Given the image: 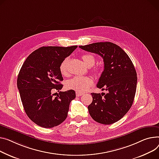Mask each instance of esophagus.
Returning a JSON list of instances; mask_svg holds the SVG:
<instances>
[{
  "instance_id": "34e87169",
  "label": "esophagus",
  "mask_w": 159,
  "mask_h": 159,
  "mask_svg": "<svg viewBox=\"0 0 159 159\" xmlns=\"http://www.w3.org/2000/svg\"><path fill=\"white\" fill-rule=\"evenodd\" d=\"M84 94V93H80V92H76V95H77V97H81L82 95H83Z\"/></svg>"
}]
</instances>
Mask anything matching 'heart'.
I'll return each instance as SVG.
<instances>
[{
    "label": "heart",
    "instance_id": "b5f03b06",
    "mask_svg": "<svg viewBox=\"0 0 159 159\" xmlns=\"http://www.w3.org/2000/svg\"><path fill=\"white\" fill-rule=\"evenodd\" d=\"M82 59L88 67H92L95 63V57L91 54H84L82 56ZM69 62V58L65 59L61 63L59 70L62 75H66L68 72V65ZM100 69L96 68L94 69V71L99 72ZM93 84V80L89 77H75L66 82V88L68 89H72L77 92H84L88 90Z\"/></svg>",
    "mask_w": 159,
    "mask_h": 159
}]
</instances>
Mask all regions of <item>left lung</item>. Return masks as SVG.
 <instances>
[{
  "label": "left lung",
  "mask_w": 159,
  "mask_h": 159,
  "mask_svg": "<svg viewBox=\"0 0 159 159\" xmlns=\"http://www.w3.org/2000/svg\"><path fill=\"white\" fill-rule=\"evenodd\" d=\"M79 47L98 54L104 62L97 87L107 93H91L93 102L88 107L90 116L104 125L119 121L130 109L136 91L137 73L131 59L121 47L111 42Z\"/></svg>",
  "instance_id": "obj_1"
}]
</instances>
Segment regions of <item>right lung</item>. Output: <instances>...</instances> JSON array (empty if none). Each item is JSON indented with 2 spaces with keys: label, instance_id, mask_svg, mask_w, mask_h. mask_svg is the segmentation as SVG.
Instances as JSON below:
<instances>
[{
  "label": "right lung",
  "instance_id": "obj_1",
  "mask_svg": "<svg viewBox=\"0 0 159 159\" xmlns=\"http://www.w3.org/2000/svg\"><path fill=\"white\" fill-rule=\"evenodd\" d=\"M77 48L42 47L31 53L20 70L17 87L25 112L41 127L52 128L67 118L70 103L76 97L75 91H60L55 98L51 93L62 89L60 65Z\"/></svg>",
  "mask_w": 159,
  "mask_h": 159
}]
</instances>
